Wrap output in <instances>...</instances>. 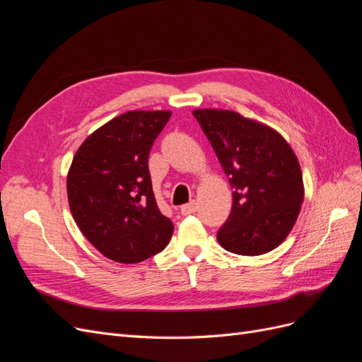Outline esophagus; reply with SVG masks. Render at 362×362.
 I'll use <instances>...</instances> for the list:
<instances>
[{"label":"esophagus","instance_id":"esophagus-1","mask_svg":"<svg viewBox=\"0 0 362 362\" xmlns=\"http://www.w3.org/2000/svg\"><path fill=\"white\" fill-rule=\"evenodd\" d=\"M194 211H198V202L196 201H190L189 204H185L181 206V214L187 216V214H193Z\"/></svg>","mask_w":362,"mask_h":362}]
</instances>
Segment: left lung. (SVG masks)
I'll return each mask as SVG.
<instances>
[{
	"mask_svg": "<svg viewBox=\"0 0 362 362\" xmlns=\"http://www.w3.org/2000/svg\"><path fill=\"white\" fill-rule=\"evenodd\" d=\"M193 116L234 190L218 245L237 255L267 254L298 221L305 194L298 157L278 131L237 112L199 108Z\"/></svg>",
	"mask_w": 362,
	"mask_h": 362,
	"instance_id": "1",
	"label": "left lung"
}]
</instances>
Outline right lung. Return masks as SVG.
Masks as SVG:
<instances>
[{"label":"right lung","instance_id":"obj_1","mask_svg":"<svg viewBox=\"0 0 362 362\" xmlns=\"http://www.w3.org/2000/svg\"><path fill=\"white\" fill-rule=\"evenodd\" d=\"M169 110H133L108 120L75 152L68 201L83 235L122 264L145 261L168 246L170 218L152 192L148 157Z\"/></svg>","mask_w":362,"mask_h":362}]
</instances>
